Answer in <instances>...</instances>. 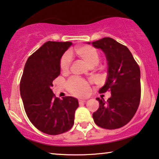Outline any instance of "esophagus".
I'll list each match as a JSON object with an SVG mask.
<instances>
[{"label": "esophagus", "mask_w": 159, "mask_h": 159, "mask_svg": "<svg viewBox=\"0 0 159 159\" xmlns=\"http://www.w3.org/2000/svg\"><path fill=\"white\" fill-rule=\"evenodd\" d=\"M86 102V100H79V104H81V103H84Z\"/></svg>", "instance_id": "esophagus-1"}]
</instances>
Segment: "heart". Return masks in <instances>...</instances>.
Wrapping results in <instances>:
<instances>
[{
	"label": "heart",
	"mask_w": 159,
	"mask_h": 159,
	"mask_svg": "<svg viewBox=\"0 0 159 159\" xmlns=\"http://www.w3.org/2000/svg\"><path fill=\"white\" fill-rule=\"evenodd\" d=\"M78 57L90 66L97 65L100 61L98 51L91 46H80L75 50ZM71 64V57L68 53L62 56L60 61V69L63 73L69 71ZM67 88L70 93L77 96H85L89 94L90 89L88 83L80 78H72L67 83Z\"/></svg>",
	"instance_id": "b5f03b06"
}]
</instances>
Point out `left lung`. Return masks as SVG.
<instances>
[{
    "label": "left lung",
    "instance_id": "8db88e82",
    "mask_svg": "<svg viewBox=\"0 0 159 159\" xmlns=\"http://www.w3.org/2000/svg\"><path fill=\"white\" fill-rule=\"evenodd\" d=\"M92 45L102 50L108 61L107 80L99 93H111L107 101L96 98L99 108L93 113L94 122L103 129H119L132 119L140 103V68L129 48L111 38H103Z\"/></svg>",
    "mask_w": 159,
    "mask_h": 159
}]
</instances>
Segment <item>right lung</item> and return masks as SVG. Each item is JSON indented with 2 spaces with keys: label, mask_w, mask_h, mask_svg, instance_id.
<instances>
[{
  "label": "right lung",
  "mask_w": 159,
  "mask_h": 159,
  "mask_svg": "<svg viewBox=\"0 0 159 159\" xmlns=\"http://www.w3.org/2000/svg\"><path fill=\"white\" fill-rule=\"evenodd\" d=\"M70 42L48 41L29 56L20 82L23 106L32 124L43 133L58 135L74 124L79 101L71 96L60 99L53 93V80L60 75V60Z\"/></svg>",
  "instance_id": "1"
}]
</instances>
